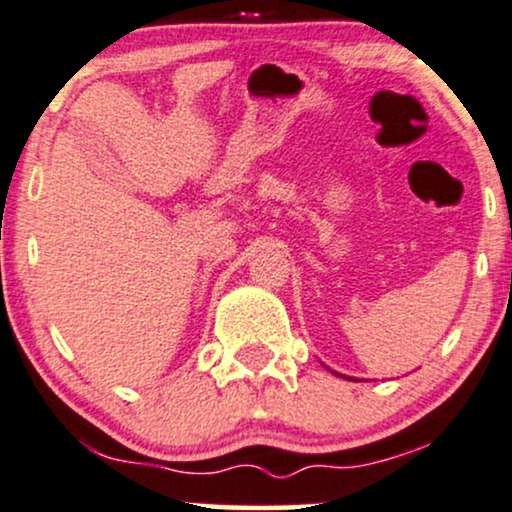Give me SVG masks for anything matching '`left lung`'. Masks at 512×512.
<instances>
[{"instance_id": "obj_1", "label": "left lung", "mask_w": 512, "mask_h": 512, "mask_svg": "<svg viewBox=\"0 0 512 512\" xmlns=\"http://www.w3.org/2000/svg\"><path fill=\"white\" fill-rule=\"evenodd\" d=\"M342 378H345V375H342Z\"/></svg>"}]
</instances>
